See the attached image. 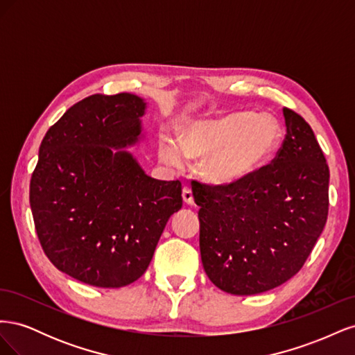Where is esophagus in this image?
Masks as SVG:
<instances>
[{
	"label": "esophagus",
	"mask_w": 355,
	"mask_h": 355,
	"mask_svg": "<svg viewBox=\"0 0 355 355\" xmlns=\"http://www.w3.org/2000/svg\"><path fill=\"white\" fill-rule=\"evenodd\" d=\"M182 198H184V202L188 204V206H191V204L194 202V196H192L191 188H188V187L184 188V191H182Z\"/></svg>",
	"instance_id": "esophagus-1"
}]
</instances>
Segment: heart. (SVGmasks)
Listing matches in <instances>:
<instances>
[{
	"label": "heart",
	"instance_id": "b5f03b06",
	"mask_svg": "<svg viewBox=\"0 0 355 355\" xmlns=\"http://www.w3.org/2000/svg\"><path fill=\"white\" fill-rule=\"evenodd\" d=\"M282 139V124L272 114L234 111L188 123L182 128L180 141L161 135L158 155L176 168L185 167L188 158L204 159V179L218 187H231L262 170L278 151Z\"/></svg>",
	"mask_w": 355,
	"mask_h": 355
}]
</instances>
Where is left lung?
Listing matches in <instances>:
<instances>
[{
	"label": "left lung",
	"instance_id": "8db88e82",
	"mask_svg": "<svg viewBox=\"0 0 355 355\" xmlns=\"http://www.w3.org/2000/svg\"><path fill=\"white\" fill-rule=\"evenodd\" d=\"M286 139L272 164L231 187L194 182L201 262L231 295L282 286L305 263L329 210V167L313 128L283 110Z\"/></svg>",
	"mask_w": 355,
	"mask_h": 355
}]
</instances>
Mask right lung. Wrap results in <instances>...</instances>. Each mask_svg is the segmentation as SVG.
Instances as JSON below:
<instances>
[{"label":"right lung","instance_id":"obj_1","mask_svg":"<svg viewBox=\"0 0 355 355\" xmlns=\"http://www.w3.org/2000/svg\"><path fill=\"white\" fill-rule=\"evenodd\" d=\"M148 103L93 94L62 115L40 145L29 202L42 250L59 271L96 287L141 278L173 213L179 180L154 179L127 151L145 139Z\"/></svg>","mask_w":355,"mask_h":355}]
</instances>
